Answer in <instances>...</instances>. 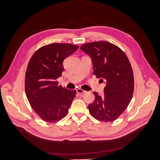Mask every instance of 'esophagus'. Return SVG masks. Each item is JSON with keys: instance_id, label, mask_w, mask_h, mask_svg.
Listing matches in <instances>:
<instances>
[{"instance_id": "1", "label": "esophagus", "mask_w": 160, "mask_h": 160, "mask_svg": "<svg viewBox=\"0 0 160 160\" xmlns=\"http://www.w3.org/2000/svg\"><path fill=\"white\" fill-rule=\"evenodd\" d=\"M77 93L79 94V95H83V93H86V91H84V90H83V89H77Z\"/></svg>"}]
</instances>
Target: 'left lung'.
Instances as JSON below:
<instances>
[{"instance_id": "8db88e82", "label": "left lung", "mask_w": 160, "mask_h": 160, "mask_svg": "<svg viewBox=\"0 0 160 160\" xmlns=\"http://www.w3.org/2000/svg\"><path fill=\"white\" fill-rule=\"evenodd\" d=\"M80 49L91 56L97 78L106 83L103 96L93 92L95 100L88 106L90 114L100 121H113L127 109L133 93V74L128 58L119 47L104 41L86 43Z\"/></svg>"}]
</instances>
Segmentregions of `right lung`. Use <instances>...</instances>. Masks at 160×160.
<instances>
[{
  "instance_id": "obj_1",
  "label": "right lung",
  "mask_w": 160,
  "mask_h": 160,
  "mask_svg": "<svg viewBox=\"0 0 160 160\" xmlns=\"http://www.w3.org/2000/svg\"><path fill=\"white\" fill-rule=\"evenodd\" d=\"M78 48L54 43L41 47L30 58L25 74V92L33 111L42 120L56 122L68 114L77 91L58 85L56 80L64 70L63 60Z\"/></svg>"
}]
</instances>
